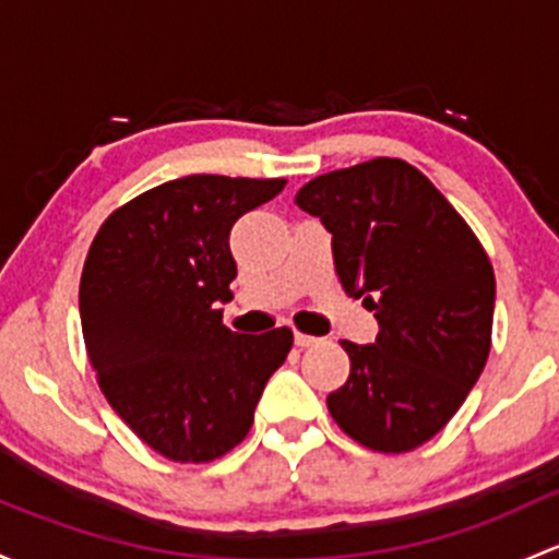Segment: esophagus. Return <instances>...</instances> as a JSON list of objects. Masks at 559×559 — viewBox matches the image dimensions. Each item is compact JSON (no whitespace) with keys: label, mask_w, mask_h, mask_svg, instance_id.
<instances>
[{"label":"esophagus","mask_w":559,"mask_h":559,"mask_svg":"<svg viewBox=\"0 0 559 559\" xmlns=\"http://www.w3.org/2000/svg\"><path fill=\"white\" fill-rule=\"evenodd\" d=\"M295 343L299 345V348H310V345H316V343H319V340H316L313 334H302V332H297V334H295Z\"/></svg>","instance_id":"1"}]
</instances>
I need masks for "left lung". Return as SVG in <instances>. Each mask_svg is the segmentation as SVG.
Returning a JSON list of instances; mask_svg holds the SVG:
<instances>
[{
    "mask_svg": "<svg viewBox=\"0 0 559 559\" xmlns=\"http://www.w3.org/2000/svg\"><path fill=\"white\" fill-rule=\"evenodd\" d=\"M295 203L332 233L348 297L374 310L372 345L343 340L348 383L326 396L358 444L409 452L466 402L490 354L496 275L479 238L418 168L374 157L310 179Z\"/></svg>",
    "mask_w": 559,
    "mask_h": 559,
    "instance_id": "left-lung-1",
    "label": "left lung"
}]
</instances>
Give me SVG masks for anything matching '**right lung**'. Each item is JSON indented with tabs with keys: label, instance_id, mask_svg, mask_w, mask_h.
Masks as SVG:
<instances>
[{
	"label": "right lung",
	"instance_id": "1",
	"mask_svg": "<svg viewBox=\"0 0 559 559\" xmlns=\"http://www.w3.org/2000/svg\"><path fill=\"white\" fill-rule=\"evenodd\" d=\"M286 179L195 174L111 211L80 278V319L98 388L133 433L176 463H209L240 444L289 326L238 334L216 302L238 275L235 222Z\"/></svg>",
	"mask_w": 559,
	"mask_h": 559
}]
</instances>
